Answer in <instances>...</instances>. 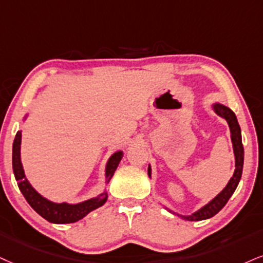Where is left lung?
<instances>
[{"instance_id":"left-lung-1","label":"left lung","mask_w":263,"mask_h":263,"mask_svg":"<svg viewBox=\"0 0 263 263\" xmlns=\"http://www.w3.org/2000/svg\"><path fill=\"white\" fill-rule=\"evenodd\" d=\"M213 109H215L217 115L221 116L222 118H224L226 121L228 122L229 129H231V134H232L233 148H234V155H235V171L224 189H223L212 201H210L206 206H203L202 209L196 211V212L193 213L191 216L178 215L179 217H181V218L186 219V221H202V219L211 218V217L217 215V213H218L219 211L226 206V203L228 202V200L231 199L233 193H234L236 186H238L239 181H240V178L242 174V164H244V146H242V142H241V130H240V126H239L238 119H236L234 112H233L231 108H228V107L223 105H219V103L213 105ZM148 177H151L150 167H148Z\"/></svg>"}]
</instances>
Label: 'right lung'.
<instances>
[{"label": "right lung", "mask_w": 263, "mask_h": 263, "mask_svg": "<svg viewBox=\"0 0 263 263\" xmlns=\"http://www.w3.org/2000/svg\"><path fill=\"white\" fill-rule=\"evenodd\" d=\"M21 141H22V133L18 132L15 134L14 141H13V154H12V164L13 172H14L15 180L21 189L22 194L24 195L28 203L34 209L41 217L51 223H74L79 219L85 217L87 213L91 211L99 209L102 206L107 200V193L100 194L95 199H90L84 201V202L77 203V205H69V203H54L52 201H48L45 197H42L40 194L35 191L29 181L27 180L23 170L21 162ZM123 157V152L118 151L113 154L106 166V183L111 180L115 171L118 167L119 162Z\"/></svg>", "instance_id": "1"}]
</instances>
